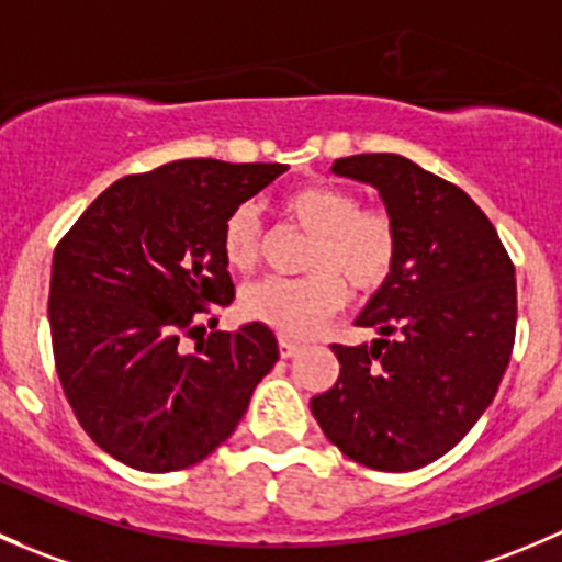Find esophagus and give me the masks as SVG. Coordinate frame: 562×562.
<instances>
[{
	"instance_id": "34e87169",
	"label": "esophagus",
	"mask_w": 562,
	"mask_h": 562,
	"mask_svg": "<svg viewBox=\"0 0 562 562\" xmlns=\"http://www.w3.org/2000/svg\"><path fill=\"white\" fill-rule=\"evenodd\" d=\"M299 351H302V346H299V342L288 340V337H280V357L291 359V357H296Z\"/></svg>"
}]
</instances>
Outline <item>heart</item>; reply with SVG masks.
<instances>
[{"label":"heart","mask_w":562,"mask_h":562,"mask_svg":"<svg viewBox=\"0 0 562 562\" xmlns=\"http://www.w3.org/2000/svg\"><path fill=\"white\" fill-rule=\"evenodd\" d=\"M282 211L313 233L307 277H266L241 293L249 321L285 337H307L346 302V282L357 293L386 285L397 260V227L386 211L359 209L357 198L331 183H310L282 198ZM222 255L236 271L260 260V220L252 205H238L222 225Z\"/></svg>","instance_id":"b5f03b06"}]
</instances>
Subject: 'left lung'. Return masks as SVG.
Segmentation results:
<instances>
[{
  "label": "left lung",
  "instance_id": "8db88e82",
  "mask_svg": "<svg viewBox=\"0 0 562 562\" xmlns=\"http://www.w3.org/2000/svg\"><path fill=\"white\" fill-rule=\"evenodd\" d=\"M331 172L379 189L397 227L395 271L335 342L340 375L310 401L342 456L408 472L448 453L497 395L516 337V271L488 216L456 183L397 154L337 159Z\"/></svg>",
  "mask_w": 562,
  "mask_h": 562
}]
</instances>
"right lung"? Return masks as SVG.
Instances as JSON below:
<instances>
[{
    "label": "right lung",
    "instance_id": "obj_1",
    "mask_svg": "<svg viewBox=\"0 0 562 562\" xmlns=\"http://www.w3.org/2000/svg\"><path fill=\"white\" fill-rule=\"evenodd\" d=\"M288 165L181 159L98 194L54 249L48 326L59 384L87 437L143 472L214 453L280 359L269 326L211 331L233 302L222 255L227 214ZM216 321V318H211Z\"/></svg>",
    "mask_w": 562,
    "mask_h": 562
}]
</instances>
